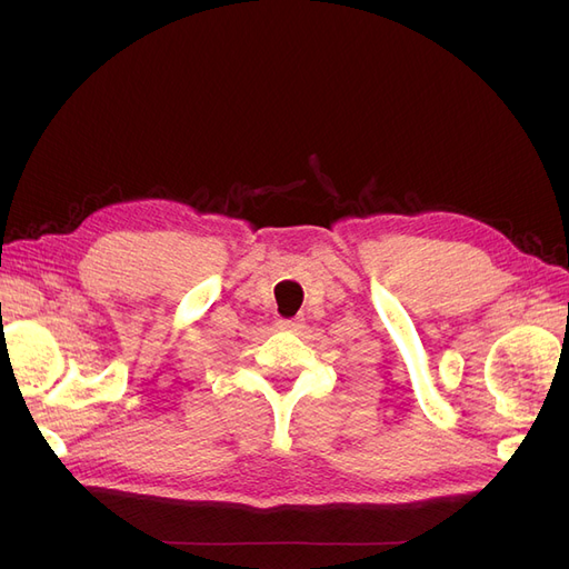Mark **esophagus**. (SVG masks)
Wrapping results in <instances>:
<instances>
[{"mask_svg":"<svg viewBox=\"0 0 569 569\" xmlns=\"http://www.w3.org/2000/svg\"><path fill=\"white\" fill-rule=\"evenodd\" d=\"M278 327H280V330H284V332H299L301 327H303V322L297 320V318H282V320H278Z\"/></svg>","mask_w":569,"mask_h":569,"instance_id":"obj_1","label":"esophagus"}]
</instances>
